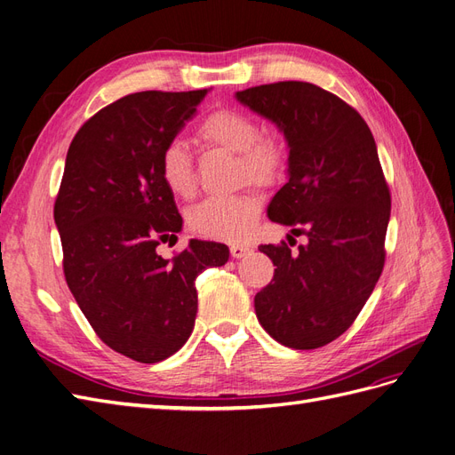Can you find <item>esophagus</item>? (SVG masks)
Returning a JSON list of instances; mask_svg holds the SVG:
<instances>
[{
	"mask_svg": "<svg viewBox=\"0 0 455 455\" xmlns=\"http://www.w3.org/2000/svg\"><path fill=\"white\" fill-rule=\"evenodd\" d=\"M229 252H231L233 258H243V256H246V254L251 252V246H246V244H231L229 246Z\"/></svg>",
	"mask_w": 455,
	"mask_h": 455,
	"instance_id": "obj_1",
	"label": "esophagus"
}]
</instances>
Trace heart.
Here are the masks:
<instances>
[{"mask_svg":"<svg viewBox=\"0 0 455 455\" xmlns=\"http://www.w3.org/2000/svg\"><path fill=\"white\" fill-rule=\"evenodd\" d=\"M196 139L206 148H220L235 154L241 182L273 188L286 174V144L279 136L259 132L258 121L241 109L222 108L209 114L197 125ZM159 176L172 196L182 199L196 196V163L182 142H171L163 148ZM258 216L259 201L251 194L212 197L191 209L189 228L203 237L235 243L251 235Z\"/></svg>","mask_w":455,"mask_h":455,"instance_id":"obj_1","label":"heart"}]
</instances>
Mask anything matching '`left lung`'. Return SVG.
<instances>
[{
	"label": "left lung",
	"instance_id": "left-lung-1",
	"mask_svg": "<svg viewBox=\"0 0 455 455\" xmlns=\"http://www.w3.org/2000/svg\"><path fill=\"white\" fill-rule=\"evenodd\" d=\"M237 100L284 132L288 182L267 214L307 235L296 252L284 241L258 246L277 267L256 316L286 347H323L355 323L385 264L391 194L374 136L355 108L306 81L251 87Z\"/></svg>",
	"mask_w": 455,
	"mask_h": 455
}]
</instances>
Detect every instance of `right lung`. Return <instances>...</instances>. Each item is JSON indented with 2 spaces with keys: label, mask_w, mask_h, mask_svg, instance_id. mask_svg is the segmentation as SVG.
I'll list each match as a JSON object with an SVG mask.
<instances>
[{
  "label": "right lung",
  "mask_w": 455,
  "mask_h": 455,
  "mask_svg": "<svg viewBox=\"0 0 455 455\" xmlns=\"http://www.w3.org/2000/svg\"><path fill=\"white\" fill-rule=\"evenodd\" d=\"M209 89L127 94L87 119L66 156L54 224L79 309L108 347L144 364L169 359L194 332L197 275L224 266L222 243L191 239L164 259L182 216L159 176L163 148Z\"/></svg>",
  "instance_id": "1"
}]
</instances>
